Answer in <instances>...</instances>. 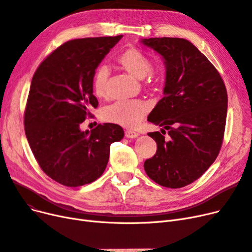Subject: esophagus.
I'll return each mask as SVG.
<instances>
[{
	"label": "esophagus",
	"instance_id": "1",
	"mask_svg": "<svg viewBox=\"0 0 252 252\" xmlns=\"http://www.w3.org/2000/svg\"><path fill=\"white\" fill-rule=\"evenodd\" d=\"M138 135L139 134L134 132V131H131V129H126V131L125 132V136L126 138H136V137H138Z\"/></svg>",
	"mask_w": 252,
	"mask_h": 252
}]
</instances>
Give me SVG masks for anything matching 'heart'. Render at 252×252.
Segmentation results:
<instances>
[{
    "mask_svg": "<svg viewBox=\"0 0 252 252\" xmlns=\"http://www.w3.org/2000/svg\"><path fill=\"white\" fill-rule=\"evenodd\" d=\"M116 63L132 76L142 79L148 74L150 78H158L159 72L152 70L150 56L136 47H129L120 52ZM109 78L108 69L101 66L93 74L92 87L94 94L98 98L107 97V84ZM148 104L142 100H127L113 103L102 111V119L107 123L118 125L126 128L136 127L147 115Z\"/></svg>",
    "mask_w": 252,
    "mask_h": 252,
    "instance_id": "obj_1",
    "label": "heart"
}]
</instances>
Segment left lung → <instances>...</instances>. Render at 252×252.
Wrapping results in <instances>:
<instances>
[{
	"mask_svg": "<svg viewBox=\"0 0 252 252\" xmlns=\"http://www.w3.org/2000/svg\"><path fill=\"white\" fill-rule=\"evenodd\" d=\"M141 43L163 58L166 69L164 97L148 117L163 126L162 134H148L156 141L157 152L145 160L144 170L159 185L184 188L206 172L221 150L226 88L214 64L188 39L151 37Z\"/></svg>",
	"mask_w": 252,
	"mask_h": 252,
	"instance_id": "obj_1",
	"label": "left lung"
}]
</instances>
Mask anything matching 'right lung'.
Listing matches in <instances>:
<instances>
[{
	"label": "right lung",
	"mask_w": 252,
	"mask_h": 252,
	"mask_svg": "<svg viewBox=\"0 0 252 252\" xmlns=\"http://www.w3.org/2000/svg\"><path fill=\"white\" fill-rule=\"evenodd\" d=\"M123 35L68 40L40 63L30 86L24 126L43 172L68 188L91 183L107 167L110 147L124 138L123 127L98 125L79 128L98 100L92 79L98 64Z\"/></svg>",
	"instance_id": "1"
}]
</instances>
